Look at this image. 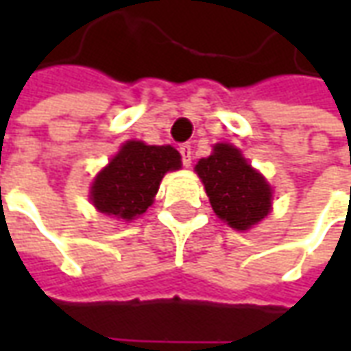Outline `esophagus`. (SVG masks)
Segmentation results:
<instances>
[{"instance_id": "esophagus-1", "label": "esophagus", "mask_w": 351, "mask_h": 351, "mask_svg": "<svg viewBox=\"0 0 351 351\" xmlns=\"http://www.w3.org/2000/svg\"><path fill=\"white\" fill-rule=\"evenodd\" d=\"M180 156H182V165L184 167H190L191 160H193V152H191L190 145L180 146Z\"/></svg>"}]
</instances>
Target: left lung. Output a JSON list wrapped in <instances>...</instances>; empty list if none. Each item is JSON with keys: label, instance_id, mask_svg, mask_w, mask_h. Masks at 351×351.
<instances>
[{"label": "left lung", "instance_id": "obj_1", "mask_svg": "<svg viewBox=\"0 0 351 351\" xmlns=\"http://www.w3.org/2000/svg\"><path fill=\"white\" fill-rule=\"evenodd\" d=\"M195 171L216 216L237 231L250 229L271 210V186L235 146L216 145L213 156L199 160Z\"/></svg>", "mask_w": 351, "mask_h": 351}]
</instances>
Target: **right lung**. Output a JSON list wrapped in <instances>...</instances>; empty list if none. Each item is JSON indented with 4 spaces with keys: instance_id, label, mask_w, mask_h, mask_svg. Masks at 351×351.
I'll list each match as a JSON object with an SVG mask.
<instances>
[{
    "instance_id": "right-lung-1",
    "label": "right lung",
    "mask_w": 351,
    "mask_h": 351,
    "mask_svg": "<svg viewBox=\"0 0 351 351\" xmlns=\"http://www.w3.org/2000/svg\"><path fill=\"white\" fill-rule=\"evenodd\" d=\"M176 169H180V154L173 146L130 141L95 176L90 199L99 213L130 221L146 213L163 175Z\"/></svg>"
}]
</instances>
